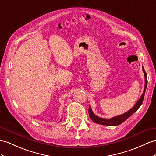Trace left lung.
<instances>
[{
  "instance_id": "1",
  "label": "left lung",
  "mask_w": 156,
  "mask_h": 156,
  "mask_svg": "<svg viewBox=\"0 0 156 156\" xmlns=\"http://www.w3.org/2000/svg\"><path fill=\"white\" fill-rule=\"evenodd\" d=\"M142 70L143 73L144 74V77H145V86H144V92L142 95H141L140 98L136 103L134 105V106L133 107V108L130 109L129 111H128L127 112L125 113L124 114H122L121 115H119V116H116L112 117L111 119H104V118H101L98 117L97 115H95L91 111V107L90 105L89 106V109H88V113L90 119L92 120V121L95 122H96L98 124H99V125H107V126H117L119 125H121V123H122L124 121H125L126 120L129 118L136 111L140 105H142V103L144 100V95H145V91L147 87V74L146 71L144 69V67H142Z\"/></svg>"
}]
</instances>
